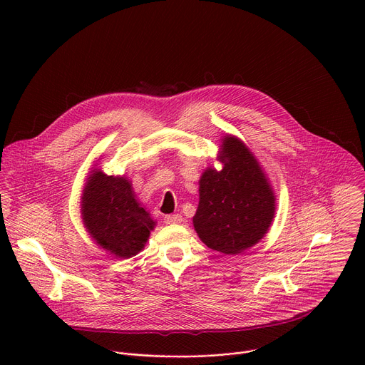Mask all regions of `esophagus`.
Listing matches in <instances>:
<instances>
[{"label":"esophagus","instance_id":"1","mask_svg":"<svg viewBox=\"0 0 365 365\" xmlns=\"http://www.w3.org/2000/svg\"><path fill=\"white\" fill-rule=\"evenodd\" d=\"M165 222L166 224H180L182 222V215L180 214H172V215H166L165 217Z\"/></svg>","mask_w":365,"mask_h":365}]
</instances>
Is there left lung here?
I'll use <instances>...</instances> for the list:
<instances>
[{
  "mask_svg": "<svg viewBox=\"0 0 365 365\" xmlns=\"http://www.w3.org/2000/svg\"><path fill=\"white\" fill-rule=\"evenodd\" d=\"M221 154L222 170L207 169L200 178L193 225L210 248L238 254L267 232L274 217V195L244 143L227 137Z\"/></svg>",
  "mask_w": 365,
  "mask_h": 365,
  "instance_id": "obj_1",
  "label": "left lung"
}]
</instances>
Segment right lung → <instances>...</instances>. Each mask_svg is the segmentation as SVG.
<instances>
[{
    "mask_svg": "<svg viewBox=\"0 0 365 365\" xmlns=\"http://www.w3.org/2000/svg\"><path fill=\"white\" fill-rule=\"evenodd\" d=\"M82 217L96 244L120 258L135 255L154 228L150 214L135 200L130 182L102 172L92 173L88 180Z\"/></svg>",
    "mask_w": 365,
    "mask_h": 365,
    "instance_id": "add662e5",
    "label": "right lung"
}]
</instances>
